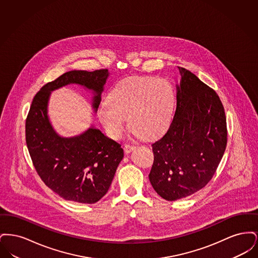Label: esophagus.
I'll use <instances>...</instances> for the list:
<instances>
[{
  "instance_id": "esophagus-1",
  "label": "esophagus",
  "mask_w": 258,
  "mask_h": 258,
  "mask_svg": "<svg viewBox=\"0 0 258 258\" xmlns=\"http://www.w3.org/2000/svg\"><path fill=\"white\" fill-rule=\"evenodd\" d=\"M135 148H136L135 145H130V144H126V145H124L123 151H124V153H125V154H130L131 152H133V151L135 150Z\"/></svg>"
}]
</instances>
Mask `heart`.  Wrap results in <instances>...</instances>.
Segmentation results:
<instances>
[{"label":"heart","mask_w":258,"mask_h":258,"mask_svg":"<svg viewBox=\"0 0 258 258\" xmlns=\"http://www.w3.org/2000/svg\"><path fill=\"white\" fill-rule=\"evenodd\" d=\"M174 92L170 83L153 76L121 80L112 89L107 102L98 107V121L106 134L118 139L126 126V117L136 136L153 138L170 123Z\"/></svg>","instance_id":"heart-1"}]
</instances>
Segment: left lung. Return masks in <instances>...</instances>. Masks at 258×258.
Instances as JSON below:
<instances>
[{"label":"left lung","mask_w":258,"mask_h":258,"mask_svg":"<svg viewBox=\"0 0 258 258\" xmlns=\"http://www.w3.org/2000/svg\"><path fill=\"white\" fill-rule=\"evenodd\" d=\"M176 110L160 139L152 144L149 180L168 201L189 197L208 184L227 143L226 118L217 93L196 74L178 67Z\"/></svg>","instance_id":"8db88e82"}]
</instances>
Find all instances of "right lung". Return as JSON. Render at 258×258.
Wrapping results in <instances>:
<instances>
[{
  "label": "right lung",
  "mask_w": 258,
  "mask_h": 258,
  "mask_svg": "<svg viewBox=\"0 0 258 258\" xmlns=\"http://www.w3.org/2000/svg\"><path fill=\"white\" fill-rule=\"evenodd\" d=\"M108 70L71 71L42 87L33 99L26 120V143L37 174L59 197L93 204L108 191L123 150L95 126L81 135L63 137L50 123L51 92L75 84L93 93L92 107L97 112Z\"/></svg>",
  "instance_id": "obj_1"
}]
</instances>
